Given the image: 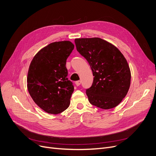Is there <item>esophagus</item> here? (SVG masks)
Here are the masks:
<instances>
[{"label":"esophagus","instance_id":"34e87169","mask_svg":"<svg viewBox=\"0 0 156 156\" xmlns=\"http://www.w3.org/2000/svg\"><path fill=\"white\" fill-rule=\"evenodd\" d=\"M75 84H76V85L77 86V87H78V86H80V84H81V81H76V83H75Z\"/></svg>","mask_w":156,"mask_h":156}]
</instances>
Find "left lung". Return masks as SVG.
<instances>
[{"label":"left lung","mask_w":156,"mask_h":156,"mask_svg":"<svg viewBox=\"0 0 156 156\" xmlns=\"http://www.w3.org/2000/svg\"><path fill=\"white\" fill-rule=\"evenodd\" d=\"M75 42L94 76L92 87L86 91L90 103L102 109L116 107L126 95L131 83L125 56L116 46L101 38H75Z\"/></svg>","instance_id":"left-lung-1"}]
</instances>
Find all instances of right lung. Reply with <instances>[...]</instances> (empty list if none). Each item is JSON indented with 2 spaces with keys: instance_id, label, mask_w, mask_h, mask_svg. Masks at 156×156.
<instances>
[{
  "instance_id": "add662e5",
  "label": "right lung",
  "mask_w": 156,
  "mask_h": 156,
  "mask_svg": "<svg viewBox=\"0 0 156 156\" xmlns=\"http://www.w3.org/2000/svg\"><path fill=\"white\" fill-rule=\"evenodd\" d=\"M75 47L70 41L47 45L34 57L27 76V88L32 99L48 114H57L66 109L74 91L68 80L66 59Z\"/></svg>"
}]
</instances>
